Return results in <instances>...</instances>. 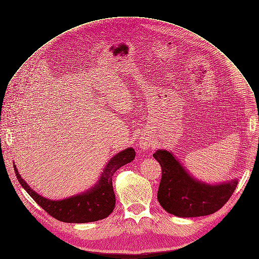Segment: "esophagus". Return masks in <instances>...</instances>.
Instances as JSON below:
<instances>
[{"label": "esophagus", "mask_w": 259, "mask_h": 259, "mask_svg": "<svg viewBox=\"0 0 259 259\" xmlns=\"http://www.w3.org/2000/svg\"><path fill=\"white\" fill-rule=\"evenodd\" d=\"M140 146H141V148H143V149L148 148V141L146 139H142L140 141Z\"/></svg>", "instance_id": "1"}]
</instances>
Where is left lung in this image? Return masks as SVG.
I'll list each match as a JSON object with an SVG mask.
<instances>
[{
	"label": "left lung",
	"mask_w": 259,
	"mask_h": 259,
	"mask_svg": "<svg viewBox=\"0 0 259 259\" xmlns=\"http://www.w3.org/2000/svg\"><path fill=\"white\" fill-rule=\"evenodd\" d=\"M153 157L162 167V179L157 190L161 206L177 217H200L216 212L233 195L237 180L207 184L185 170L171 151L157 150Z\"/></svg>",
	"instance_id": "obj_1"
}]
</instances>
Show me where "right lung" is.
<instances>
[{
    "instance_id": "1",
    "label": "right lung",
    "mask_w": 259,
    "mask_h": 259,
    "mask_svg": "<svg viewBox=\"0 0 259 259\" xmlns=\"http://www.w3.org/2000/svg\"><path fill=\"white\" fill-rule=\"evenodd\" d=\"M136 157L133 148H127L111 157L100 176L98 183L87 192L63 200H50L40 196L21 178L16 165L15 172L18 181L27 194L36 201L49 215L62 222L85 223L107 218L115 207V195L112 177L121 166L132 162Z\"/></svg>"
}]
</instances>
